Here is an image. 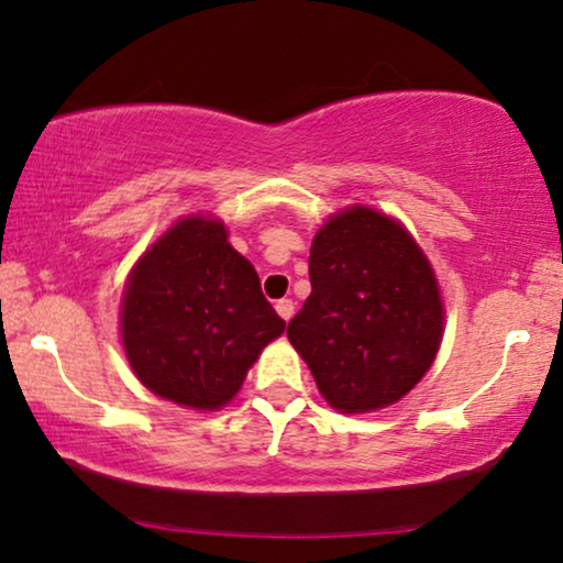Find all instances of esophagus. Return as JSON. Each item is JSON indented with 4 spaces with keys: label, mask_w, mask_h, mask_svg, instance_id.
Instances as JSON below:
<instances>
[{
    "label": "esophagus",
    "mask_w": 563,
    "mask_h": 563,
    "mask_svg": "<svg viewBox=\"0 0 563 563\" xmlns=\"http://www.w3.org/2000/svg\"><path fill=\"white\" fill-rule=\"evenodd\" d=\"M276 312H279V318L282 320H291V314H295V302H291V299H279V302H276Z\"/></svg>",
    "instance_id": "1"
}]
</instances>
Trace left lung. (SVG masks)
<instances>
[{
  "instance_id": "obj_1",
  "label": "left lung",
  "mask_w": 563,
  "mask_h": 563,
  "mask_svg": "<svg viewBox=\"0 0 563 563\" xmlns=\"http://www.w3.org/2000/svg\"><path fill=\"white\" fill-rule=\"evenodd\" d=\"M310 284L287 335L328 405L372 412L402 399L435 361L445 314L412 235L372 207L338 212L312 241Z\"/></svg>"
}]
</instances>
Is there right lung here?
I'll use <instances>...</instances> for the list:
<instances>
[{
    "label": "right lung",
    "instance_id": "obj_1",
    "mask_svg": "<svg viewBox=\"0 0 563 563\" xmlns=\"http://www.w3.org/2000/svg\"><path fill=\"white\" fill-rule=\"evenodd\" d=\"M120 325L130 366L153 395L218 410L287 322L225 225L197 214L168 228L133 266Z\"/></svg>",
    "mask_w": 563,
    "mask_h": 563
}]
</instances>
